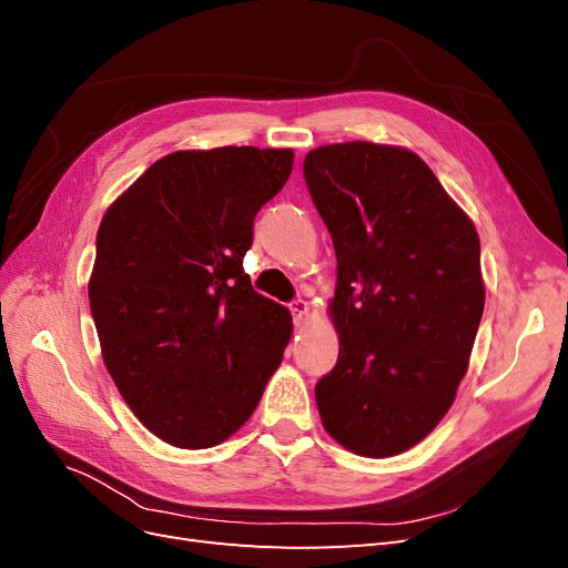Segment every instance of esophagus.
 I'll return each mask as SVG.
<instances>
[{
	"mask_svg": "<svg viewBox=\"0 0 568 568\" xmlns=\"http://www.w3.org/2000/svg\"><path fill=\"white\" fill-rule=\"evenodd\" d=\"M288 311H291V315H294V322H296L298 326H303L305 320H307V315H311V307H307V303H305L303 298L291 301V303H288Z\"/></svg>",
	"mask_w": 568,
	"mask_h": 568,
	"instance_id": "1",
	"label": "esophagus"
}]
</instances>
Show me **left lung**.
<instances>
[{
  "label": "left lung",
  "mask_w": 568,
  "mask_h": 568,
  "mask_svg": "<svg viewBox=\"0 0 568 568\" xmlns=\"http://www.w3.org/2000/svg\"><path fill=\"white\" fill-rule=\"evenodd\" d=\"M303 178L336 251L338 359L315 386L326 432L390 457L450 409L484 315L471 220L417 153L348 142L311 151Z\"/></svg>",
  "instance_id": "obj_1"
}]
</instances>
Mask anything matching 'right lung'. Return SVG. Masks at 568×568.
Here are the masks:
<instances>
[{
  "label": "right lung",
  "mask_w": 568,
  "mask_h": 568,
  "mask_svg": "<svg viewBox=\"0 0 568 568\" xmlns=\"http://www.w3.org/2000/svg\"><path fill=\"white\" fill-rule=\"evenodd\" d=\"M291 165V149L170 153L101 220L90 280L101 353L136 419L175 448L230 438L282 363L291 315L242 263Z\"/></svg>",
  "instance_id": "right-lung-1"
}]
</instances>
